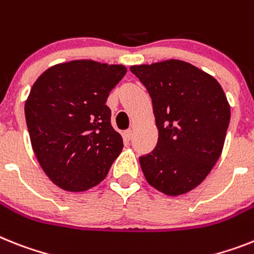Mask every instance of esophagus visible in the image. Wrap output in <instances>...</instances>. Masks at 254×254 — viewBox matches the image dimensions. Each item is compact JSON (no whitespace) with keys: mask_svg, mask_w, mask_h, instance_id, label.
Listing matches in <instances>:
<instances>
[{"mask_svg":"<svg viewBox=\"0 0 254 254\" xmlns=\"http://www.w3.org/2000/svg\"><path fill=\"white\" fill-rule=\"evenodd\" d=\"M124 137L127 138V139H131V137H133V130H131V129H127V130L124 131Z\"/></svg>","mask_w":254,"mask_h":254,"instance_id":"obj_1","label":"esophagus"}]
</instances>
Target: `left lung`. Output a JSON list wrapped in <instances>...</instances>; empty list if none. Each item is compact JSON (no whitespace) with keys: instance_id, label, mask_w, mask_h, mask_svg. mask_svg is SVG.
<instances>
[{"instance_id":"1","label":"left lung","mask_w":254,"mask_h":254,"mask_svg":"<svg viewBox=\"0 0 254 254\" xmlns=\"http://www.w3.org/2000/svg\"><path fill=\"white\" fill-rule=\"evenodd\" d=\"M152 99L159 139L139 157L147 182L165 195L199 186L221 156L230 106L218 81L195 65L170 59L130 67Z\"/></svg>"}]
</instances>
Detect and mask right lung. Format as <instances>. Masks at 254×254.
<instances>
[{"instance_id":"1","label":"right lung","mask_w":254,"mask_h":254,"mask_svg":"<svg viewBox=\"0 0 254 254\" xmlns=\"http://www.w3.org/2000/svg\"><path fill=\"white\" fill-rule=\"evenodd\" d=\"M125 73L121 64L72 61L46 69L32 86L24 107L32 148L61 189L97 186L120 155L123 138L106 102Z\"/></svg>"}]
</instances>
